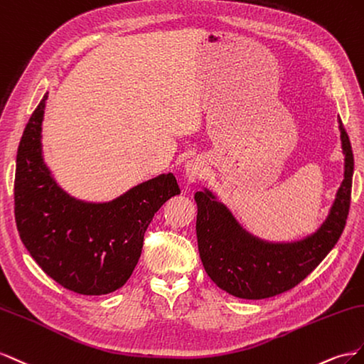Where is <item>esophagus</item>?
Listing matches in <instances>:
<instances>
[{
    "label": "esophagus",
    "mask_w": 364,
    "mask_h": 364,
    "mask_svg": "<svg viewBox=\"0 0 364 364\" xmlns=\"http://www.w3.org/2000/svg\"><path fill=\"white\" fill-rule=\"evenodd\" d=\"M204 171H205V166L201 159H192L189 161H186L184 164V173L189 183L198 181L204 175Z\"/></svg>",
    "instance_id": "34e87169"
}]
</instances>
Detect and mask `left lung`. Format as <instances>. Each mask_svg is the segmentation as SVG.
Listing matches in <instances>:
<instances>
[{
  "instance_id": "1",
  "label": "left lung",
  "mask_w": 364,
  "mask_h": 364,
  "mask_svg": "<svg viewBox=\"0 0 364 364\" xmlns=\"http://www.w3.org/2000/svg\"><path fill=\"white\" fill-rule=\"evenodd\" d=\"M337 120L345 155L343 181L326 220L302 240H261L244 228L210 189L204 188L195 193L201 262L209 277L228 294L259 300L285 293L302 282L340 240L349 213L354 155L343 123L340 117Z\"/></svg>"
}]
</instances>
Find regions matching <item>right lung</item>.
Wrapping results in <instances>:
<instances>
[{
  "label": "right lung",
  "mask_w": 364,
  "mask_h": 364,
  "mask_svg": "<svg viewBox=\"0 0 364 364\" xmlns=\"http://www.w3.org/2000/svg\"><path fill=\"white\" fill-rule=\"evenodd\" d=\"M48 92L21 137L15 173V220L36 264L59 285L85 296L116 291L136 268L154 213L180 193L172 172L134 186L103 203L64 191L43 152Z\"/></svg>",
  "instance_id": "right-lung-1"
}]
</instances>
